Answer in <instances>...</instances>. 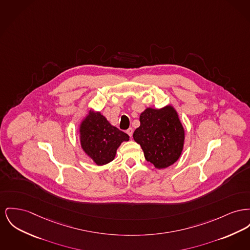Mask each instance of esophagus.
I'll return each mask as SVG.
<instances>
[{
  "label": "esophagus",
  "instance_id": "34e87169",
  "mask_svg": "<svg viewBox=\"0 0 250 250\" xmlns=\"http://www.w3.org/2000/svg\"><path fill=\"white\" fill-rule=\"evenodd\" d=\"M126 133H127V134H128V136H129V137H130V138H131V137H132V135H133L132 127H129V128H128V129H127V130H126Z\"/></svg>",
  "mask_w": 250,
  "mask_h": 250
}]
</instances>
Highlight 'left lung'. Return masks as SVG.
I'll use <instances>...</instances> for the list:
<instances>
[{"label":"left lung","instance_id":"1","mask_svg":"<svg viewBox=\"0 0 250 250\" xmlns=\"http://www.w3.org/2000/svg\"><path fill=\"white\" fill-rule=\"evenodd\" d=\"M141 125L133 138L143 148L147 162L166 168L178 160L184 144V129L176 110L168 105L147 108L140 116Z\"/></svg>","mask_w":250,"mask_h":250}]
</instances>
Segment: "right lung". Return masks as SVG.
I'll return each mask as SVG.
<instances>
[{
  "label": "right lung",
  "instance_id": "1",
  "mask_svg": "<svg viewBox=\"0 0 250 250\" xmlns=\"http://www.w3.org/2000/svg\"><path fill=\"white\" fill-rule=\"evenodd\" d=\"M129 137L112 126L99 112L90 111L80 125L81 146L97 165H104L115 158L116 150Z\"/></svg>",
  "mask_w": 250,
  "mask_h": 250
}]
</instances>
